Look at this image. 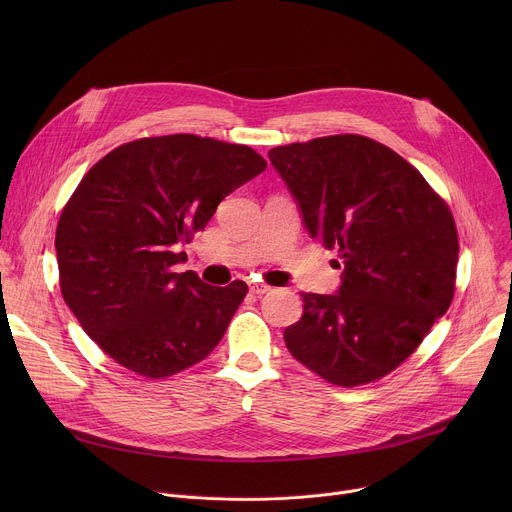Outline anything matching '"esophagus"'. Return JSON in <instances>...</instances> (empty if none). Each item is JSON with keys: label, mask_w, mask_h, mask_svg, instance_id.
Here are the masks:
<instances>
[{"label": "esophagus", "mask_w": 512, "mask_h": 512, "mask_svg": "<svg viewBox=\"0 0 512 512\" xmlns=\"http://www.w3.org/2000/svg\"><path fill=\"white\" fill-rule=\"evenodd\" d=\"M271 287L269 285H265V283H259V281H249V291L253 296H263V294H267Z\"/></svg>", "instance_id": "obj_1"}]
</instances>
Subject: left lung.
Listing matches in <instances>:
<instances>
[{"mask_svg":"<svg viewBox=\"0 0 512 512\" xmlns=\"http://www.w3.org/2000/svg\"><path fill=\"white\" fill-rule=\"evenodd\" d=\"M269 160L310 237L336 247L344 265L336 294H302L304 314L283 330L285 346L332 385L373 383L454 300V216L409 162L369 137L279 145Z\"/></svg>","mask_w":512,"mask_h":512,"instance_id":"obj_1","label":"left lung"}]
</instances>
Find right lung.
<instances>
[{"label": "right lung", "instance_id": "right-lung-1", "mask_svg": "<svg viewBox=\"0 0 512 512\" xmlns=\"http://www.w3.org/2000/svg\"><path fill=\"white\" fill-rule=\"evenodd\" d=\"M265 168L247 145L176 133L123 143L81 180L56 229L60 289L121 367L164 379L221 342L247 283L214 287L174 265L221 200Z\"/></svg>", "mask_w": 512, "mask_h": 512}]
</instances>
